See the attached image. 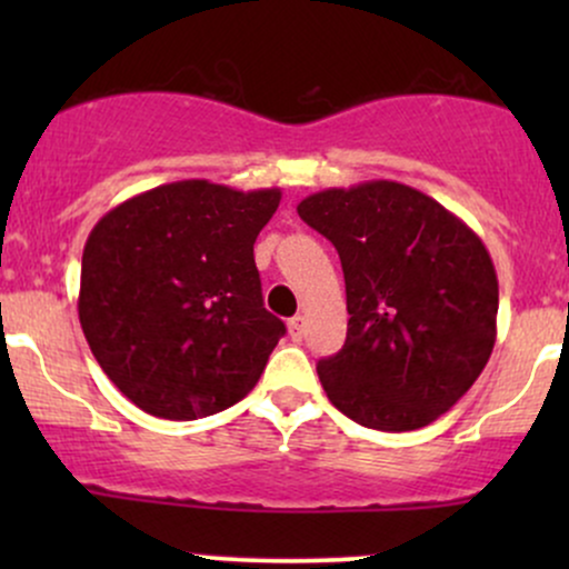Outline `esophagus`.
<instances>
[{
	"label": "esophagus",
	"mask_w": 569,
	"mask_h": 569,
	"mask_svg": "<svg viewBox=\"0 0 569 569\" xmlns=\"http://www.w3.org/2000/svg\"><path fill=\"white\" fill-rule=\"evenodd\" d=\"M289 335H291V339H302L305 337V316H293L291 321H289Z\"/></svg>",
	"instance_id": "34e87169"
}]
</instances>
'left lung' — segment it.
<instances>
[{
    "mask_svg": "<svg viewBox=\"0 0 569 569\" xmlns=\"http://www.w3.org/2000/svg\"><path fill=\"white\" fill-rule=\"evenodd\" d=\"M335 243L348 339L318 361L329 401L375 430L439 420L487 367L498 335V276L487 246L420 189L363 181L297 206Z\"/></svg>",
    "mask_w": 569,
    "mask_h": 569,
    "instance_id": "obj_1",
    "label": "left lung"
}]
</instances>
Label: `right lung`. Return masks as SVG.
<instances>
[{
  "label": "right lung",
  "instance_id": "right-lung-1",
  "mask_svg": "<svg viewBox=\"0 0 569 569\" xmlns=\"http://www.w3.org/2000/svg\"><path fill=\"white\" fill-rule=\"evenodd\" d=\"M280 189L206 179L136 194L98 219L82 251L80 323L136 407L198 420L246 398L286 335L264 310L253 243Z\"/></svg>",
  "mask_w": 569,
  "mask_h": 569
}]
</instances>
